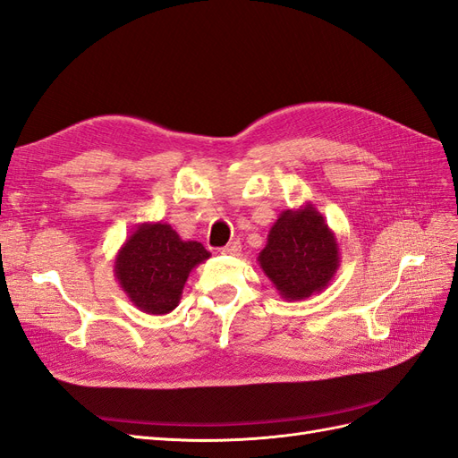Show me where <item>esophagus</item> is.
Masks as SVG:
<instances>
[{
  "label": "esophagus",
  "instance_id": "esophagus-1",
  "mask_svg": "<svg viewBox=\"0 0 458 458\" xmlns=\"http://www.w3.org/2000/svg\"><path fill=\"white\" fill-rule=\"evenodd\" d=\"M242 245L240 242H230L226 247H222V255H240Z\"/></svg>",
  "mask_w": 458,
  "mask_h": 458
}]
</instances>
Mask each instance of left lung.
<instances>
[{"instance_id":"obj_1","label":"left lung","mask_w":458,"mask_h":458,"mask_svg":"<svg viewBox=\"0 0 458 458\" xmlns=\"http://www.w3.org/2000/svg\"><path fill=\"white\" fill-rule=\"evenodd\" d=\"M339 242L310 201L284 211L268 230L257 263L285 301L324 292L339 268Z\"/></svg>"}]
</instances>
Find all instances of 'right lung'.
<instances>
[{
    "instance_id": "obj_1",
    "label": "right lung",
    "mask_w": 458,
    "mask_h": 458,
    "mask_svg": "<svg viewBox=\"0 0 458 458\" xmlns=\"http://www.w3.org/2000/svg\"><path fill=\"white\" fill-rule=\"evenodd\" d=\"M208 257L166 222H141L114 257V278L136 309L161 317L178 307L190 272Z\"/></svg>"
}]
</instances>
